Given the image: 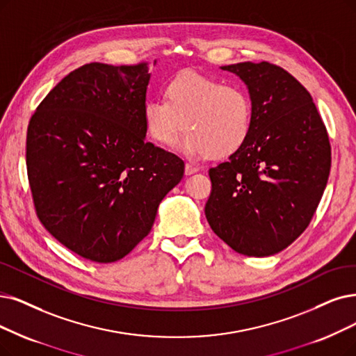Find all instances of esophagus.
<instances>
[{"mask_svg": "<svg viewBox=\"0 0 356 356\" xmlns=\"http://www.w3.org/2000/svg\"><path fill=\"white\" fill-rule=\"evenodd\" d=\"M198 170V166L193 165V163H186V175H191L194 172H197Z\"/></svg>", "mask_w": 356, "mask_h": 356, "instance_id": "34e87169", "label": "esophagus"}]
</instances>
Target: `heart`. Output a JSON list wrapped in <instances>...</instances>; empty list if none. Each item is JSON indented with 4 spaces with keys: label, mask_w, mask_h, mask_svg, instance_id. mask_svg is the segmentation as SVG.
I'll return each mask as SVG.
<instances>
[{
    "label": "heart",
    "mask_w": 356,
    "mask_h": 356,
    "mask_svg": "<svg viewBox=\"0 0 356 356\" xmlns=\"http://www.w3.org/2000/svg\"><path fill=\"white\" fill-rule=\"evenodd\" d=\"M165 101L149 99L143 106L147 134L162 146L188 130L179 149L190 156L227 158L243 147L252 130V102L241 84L182 71L163 88Z\"/></svg>",
    "instance_id": "obj_1"
}]
</instances>
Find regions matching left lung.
Listing matches in <instances>:
<instances>
[{
	"label": "left lung",
	"mask_w": 356,
	"mask_h": 356,
	"mask_svg": "<svg viewBox=\"0 0 356 356\" xmlns=\"http://www.w3.org/2000/svg\"><path fill=\"white\" fill-rule=\"evenodd\" d=\"M220 68L247 84L252 130L229 159L209 169L204 213L232 250L267 257L291 245L314 216L330 174L329 134L311 95L286 70L266 61Z\"/></svg>",
	"instance_id": "1"
}]
</instances>
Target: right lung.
I'll return each instance as SVG.
<instances>
[{"label":"right lung","mask_w":356,"mask_h":356,"mask_svg":"<svg viewBox=\"0 0 356 356\" xmlns=\"http://www.w3.org/2000/svg\"><path fill=\"white\" fill-rule=\"evenodd\" d=\"M149 80L147 63L79 67L45 96L27 127L36 215L86 260L125 257L184 175L177 154L146 141Z\"/></svg>","instance_id":"right-lung-1"}]
</instances>
